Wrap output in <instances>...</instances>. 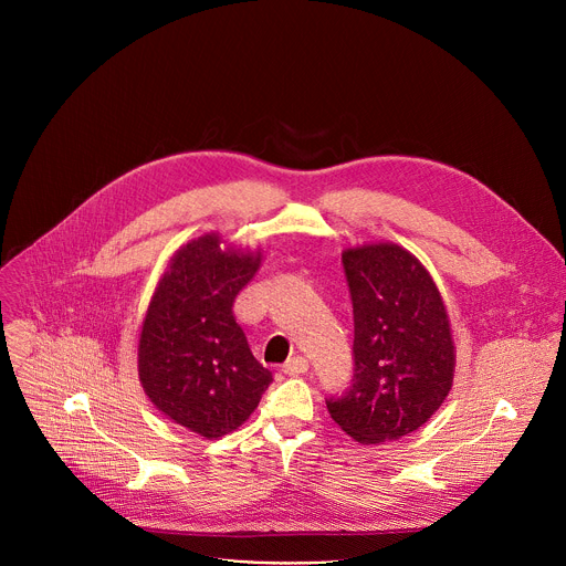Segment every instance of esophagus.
Segmentation results:
<instances>
[{
    "instance_id": "34e87169",
    "label": "esophagus",
    "mask_w": 566,
    "mask_h": 566,
    "mask_svg": "<svg viewBox=\"0 0 566 566\" xmlns=\"http://www.w3.org/2000/svg\"><path fill=\"white\" fill-rule=\"evenodd\" d=\"M282 371L289 376H300L304 371H308V360L304 356H293L282 365Z\"/></svg>"
}]
</instances>
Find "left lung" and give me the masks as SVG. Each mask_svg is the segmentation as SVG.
Returning <instances> with one entry per match:
<instances>
[{
	"mask_svg": "<svg viewBox=\"0 0 566 566\" xmlns=\"http://www.w3.org/2000/svg\"><path fill=\"white\" fill-rule=\"evenodd\" d=\"M343 269L354 306V376L327 398V410L360 443L396 441L419 430L450 394V319L430 273L406 249H347Z\"/></svg>",
	"mask_w": 566,
	"mask_h": 566,
	"instance_id": "left-lung-1",
	"label": "left lung"
}]
</instances>
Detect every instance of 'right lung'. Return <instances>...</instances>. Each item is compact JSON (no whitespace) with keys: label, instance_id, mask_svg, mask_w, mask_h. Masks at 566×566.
<instances>
[{"label":"right lung","instance_id":"add662e5","mask_svg":"<svg viewBox=\"0 0 566 566\" xmlns=\"http://www.w3.org/2000/svg\"><path fill=\"white\" fill-rule=\"evenodd\" d=\"M219 244L214 232L203 234L172 258L138 340V376L149 400L206 439L237 430L273 382L232 313L260 255Z\"/></svg>","mask_w":566,"mask_h":566}]
</instances>
